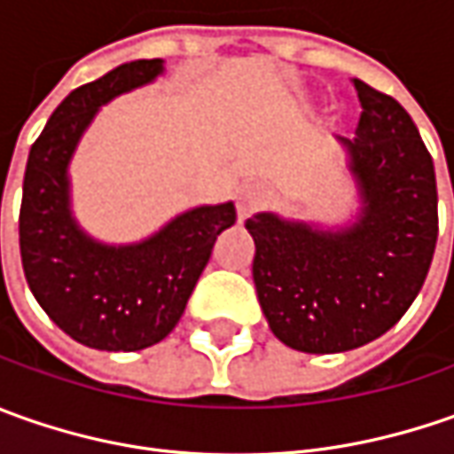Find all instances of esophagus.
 Segmentation results:
<instances>
[{"label": "esophagus", "instance_id": "obj_1", "mask_svg": "<svg viewBox=\"0 0 454 454\" xmlns=\"http://www.w3.org/2000/svg\"><path fill=\"white\" fill-rule=\"evenodd\" d=\"M268 201V192L260 184H245L237 194V212L239 217H250L254 209H260Z\"/></svg>", "mask_w": 454, "mask_h": 454}]
</instances>
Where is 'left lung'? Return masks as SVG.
Wrapping results in <instances>:
<instances>
[{"instance_id": "8db88e82", "label": "left lung", "mask_w": 454, "mask_h": 454, "mask_svg": "<svg viewBox=\"0 0 454 454\" xmlns=\"http://www.w3.org/2000/svg\"><path fill=\"white\" fill-rule=\"evenodd\" d=\"M361 118L348 151L364 212L346 232L254 215L253 278L270 331L305 354L351 351L387 333L425 286L437 245L434 164L410 114L354 80ZM454 186V184H452Z\"/></svg>"}]
</instances>
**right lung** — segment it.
Instances as JSON below:
<instances>
[{"label": "right lung", "instance_id": "obj_1", "mask_svg": "<svg viewBox=\"0 0 454 454\" xmlns=\"http://www.w3.org/2000/svg\"><path fill=\"white\" fill-rule=\"evenodd\" d=\"M161 60L126 62L75 88L29 149L20 207V254L27 286L62 331L98 351H141L164 340L209 262L219 232L235 224V204L197 207L161 232L108 247L70 217L67 164L98 108L151 82Z\"/></svg>", "mask_w": 454, "mask_h": 454}]
</instances>
